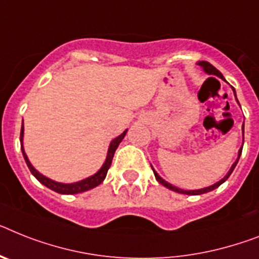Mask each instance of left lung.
<instances>
[{
  "mask_svg": "<svg viewBox=\"0 0 259 259\" xmlns=\"http://www.w3.org/2000/svg\"><path fill=\"white\" fill-rule=\"evenodd\" d=\"M197 65L200 66V67H202V70H204V71L206 72L208 75H215V76H219V78H221L222 80H225V78L222 76L221 72H220L219 70H217V68L214 67V66H211L210 63H209V62L200 61V62H197ZM232 90H233V93H234V96H236V100H237L236 90L233 89V87H232ZM237 103L240 104V102L237 100ZM242 135H243V124H242ZM242 145H243V144H242ZM241 153H242V147H241L240 151H238V156H237V160H236V161H234V163H233V165L230 166V169L228 170V173H226L225 176H224V179H221V180L217 181V183H214V184H213V185H210V187L201 188V189H193V191H185V189H181V188L175 187V185H172V184H169V183H168V181L164 180L163 177L160 176L159 173H157L155 169H153V166H152V165H151V166H152V170H153V173H155L156 180L159 181V183L161 184V185H164V187H165V188H168V189H170V191L177 192V193H183V194H204V193H208V192L214 191L215 188H219L222 183H225V181L228 180V179H229V176H230V175H232V172H233V170H234V168H236L237 163H238V160H240Z\"/></svg>",
  "mask_w": 259,
  "mask_h": 259,
  "instance_id": "8db88e82",
  "label": "left lung"
}]
</instances>
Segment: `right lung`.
<instances>
[{
  "mask_svg": "<svg viewBox=\"0 0 259 259\" xmlns=\"http://www.w3.org/2000/svg\"><path fill=\"white\" fill-rule=\"evenodd\" d=\"M23 123H22V127H21V136H19V140H21V149H22V155H23V159L26 161L27 166H29L30 172L33 173V176L39 181L40 184H44L45 187H48L49 189L51 191L57 192V193H61V194H76V193H82V192H86L90 191V189H93V188L98 187L99 184L103 183V180L106 179L107 176V172L110 169L111 163H112V159H114V155H115V151L116 148L119 147V144L121 143V140L124 139L125 134H127L128 130H125L124 132L121 135H119L117 138H115L112 142L110 143V147H108V152H107V157L104 160L103 165L100 166V169L98 170L96 173H94L93 176H89L86 179H83L80 181H76V183H70V184H66V183H59V181H55V180H51L49 177H46L45 175L38 172L31 163H30L29 157H27L26 152H25V148H23Z\"/></svg>",
  "mask_w": 259,
  "mask_h": 259,
  "instance_id": "right-lung-1",
  "label": "right lung"
}]
</instances>
